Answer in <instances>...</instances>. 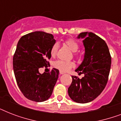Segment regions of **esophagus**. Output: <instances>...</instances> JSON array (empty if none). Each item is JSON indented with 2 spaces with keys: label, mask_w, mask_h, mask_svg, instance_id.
Wrapping results in <instances>:
<instances>
[{
  "label": "esophagus",
  "mask_w": 121,
  "mask_h": 121,
  "mask_svg": "<svg viewBox=\"0 0 121 121\" xmlns=\"http://www.w3.org/2000/svg\"><path fill=\"white\" fill-rule=\"evenodd\" d=\"M60 73L61 74V75H63V74H64V73H65L64 72H63V71H60Z\"/></svg>",
  "instance_id": "obj_1"
}]
</instances>
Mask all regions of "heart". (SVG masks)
Wrapping results in <instances>:
<instances>
[{"label": "heart", "mask_w": 121, "mask_h": 121, "mask_svg": "<svg viewBox=\"0 0 121 121\" xmlns=\"http://www.w3.org/2000/svg\"><path fill=\"white\" fill-rule=\"evenodd\" d=\"M65 43L69 48L72 52H77L78 49L79 48V44L78 43L74 41L73 39H69L68 40L65 41ZM58 44L55 43L54 44L51 49H50V55L52 57L55 56L57 54L58 52ZM75 55H76L75 53ZM55 68H58L59 70H61V71H67L68 70L70 69L74 66L73 62L72 61H63V60H57L55 61L53 64Z\"/></svg>", "instance_id": "heart-1"}]
</instances>
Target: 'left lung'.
<instances>
[{
    "label": "left lung",
    "mask_w": 121,
    "mask_h": 121,
    "mask_svg": "<svg viewBox=\"0 0 121 121\" xmlns=\"http://www.w3.org/2000/svg\"><path fill=\"white\" fill-rule=\"evenodd\" d=\"M77 38H83L84 59L76 69L79 78L72 76V82L68 89V95L77 103H88L101 94L107 85L111 66V56L105 41L93 33H81Z\"/></svg>",
    "instance_id": "8db88e82"
}]
</instances>
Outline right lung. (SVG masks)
I'll list each match as a JSON object with an SVG mask.
<instances>
[{
  "mask_svg": "<svg viewBox=\"0 0 121 121\" xmlns=\"http://www.w3.org/2000/svg\"><path fill=\"white\" fill-rule=\"evenodd\" d=\"M51 34L35 31L22 36L13 56V69L19 88L25 97L41 102L50 97L59 70L41 74L39 68L49 66L50 49L56 43Z\"/></svg>",
  "mask_w": 121,
  "mask_h": 121,
  "instance_id": "obj_1",
  "label": "right lung"
}]
</instances>
